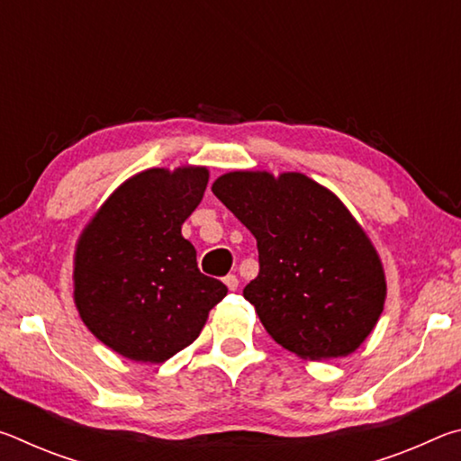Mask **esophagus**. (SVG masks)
<instances>
[{
    "mask_svg": "<svg viewBox=\"0 0 461 461\" xmlns=\"http://www.w3.org/2000/svg\"><path fill=\"white\" fill-rule=\"evenodd\" d=\"M223 283H225V286L230 288V291H238L240 280H238V276H236V275H228V276L223 278Z\"/></svg>",
    "mask_w": 461,
    "mask_h": 461,
    "instance_id": "obj_1",
    "label": "esophagus"
}]
</instances>
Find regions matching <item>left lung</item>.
I'll use <instances>...</instances> for the list:
<instances>
[{
    "label": "left lung",
    "instance_id": "left-lung-1",
    "mask_svg": "<svg viewBox=\"0 0 461 461\" xmlns=\"http://www.w3.org/2000/svg\"><path fill=\"white\" fill-rule=\"evenodd\" d=\"M212 191L256 238L260 272L244 296L270 338L305 360L356 352L384 309L386 280L346 205L301 173L233 170Z\"/></svg>",
    "mask_w": 461,
    "mask_h": 461
}]
</instances>
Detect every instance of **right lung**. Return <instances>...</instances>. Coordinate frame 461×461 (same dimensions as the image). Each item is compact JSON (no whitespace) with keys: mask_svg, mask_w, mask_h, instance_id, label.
Instances as JSON below:
<instances>
[{"mask_svg":"<svg viewBox=\"0 0 461 461\" xmlns=\"http://www.w3.org/2000/svg\"><path fill=\"white\" fill-rule=\"evenodd\" d=\"M205 167L148 168L120 185L83 230L75 252V305L99 341L134 362L160 364L199 338L228 294L201 275L183 238L203 199Z\"/></svg>","mask_w":461,"mask_h":461,"instance_id":"add662e5","label":"right lung"}]
</instances>
